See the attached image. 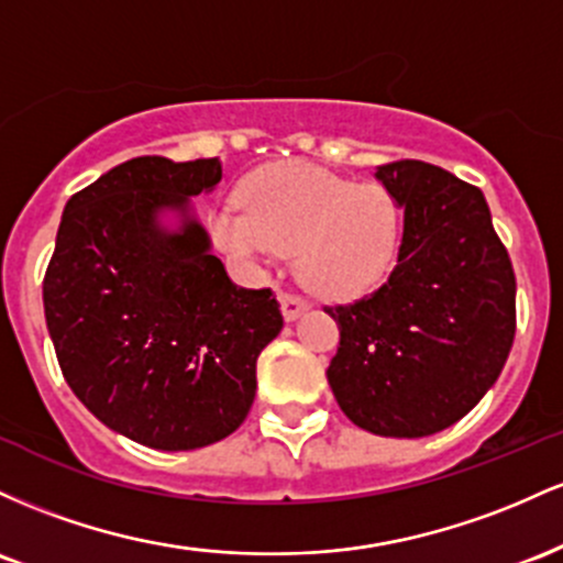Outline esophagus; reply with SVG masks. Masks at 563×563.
<instances>
[{
  "instance_id": "34e87169",
  "label": "esophagus",
  "mask_w": 563,
  "mask_h": 563,
  "mask_svg": "<svg viewBox=\"0 0 563 563\" xmlns=\"http://www.w3.org/2000/svg\"><path fill=\"white\" fill-rule=\"evenodd\" d=\"M279 306H282L284 319H287V321L300 319V316L308 311V302L302 300V298H298V295H289V292H282L279 295Z\"/></svg>"
}]
</instances>
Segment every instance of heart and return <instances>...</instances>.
<instances>
[{"instance_id": "1", "label": "heart", "mask_w": 563, "mask_h": 563, "mask_svg": "<svg viewBox=\"0 0 563 563\" xmlns=\"http://www.w3.org/2000/svg\"><path fill=\"white\" fill-rule=\"evenodd\" d=\"M242 205L244 212L210 214L214 244L247 265L298 252V279L321 300L369 295L399 255L401 207L377 183L356 186L316 164L282 162L252 175Z\"/></svg>"}]
</instances>
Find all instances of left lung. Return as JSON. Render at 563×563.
I'll use <instances>...</instances> for the list:
<instances>
[{"label": "left lung", "mask_w": 563, "mask_h": 563, "mask_svg": "<svg viewBox=\"0 0 563 563\" xmlns=\"http://www.w3.org/2000/svg\"><path fill=\"white\" fill-rule=\"evenodd\" d=\"M375 178L401 207L388 282L351 306L327 380L353 426L422 439L471 412L500 377L516 334V276L476 186L426 162Z\"/></svg>", "instance_id": "left-lung-1"}]
</instances>
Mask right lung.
Returning <instances> with one entry per match:
<instances>
[{
	"instance_id": "1",
	"label": "right lung",
	"mask_w": 563,
	"mask_h": 563,
	"mask_svg": "<svg viewBox=\"0 0 563 563\" xmlns=\"http://www.w3.org/2000/svg\"><path fill=\"white\" fill-rule=\"evenodd\" d=\"M220 159L137 156L74 194L44 274L63 377L111 431L162 452L225 439L255 401L257 356L284 319L271 289L236 287L191 199Z\"/></svg>"
}]
</instances>
